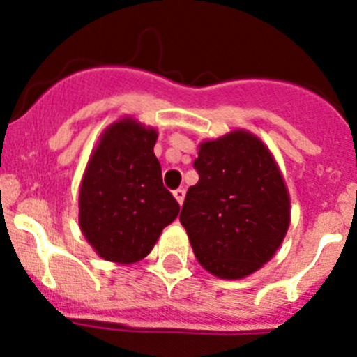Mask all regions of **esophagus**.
<instances>
[{"mask_svg": "<svg viewBox=\"0 0 357 357\" xmlns=\"http://www.w3.org/2000/svg\"><path fill=\"white\" fill-rule=\"evenodd\" d=\"M173 197H175L176 202H178V204L182 206V202H184V198H185V189L184 188L175 189V191H173Z\"/></svg>", "mask_w": 357, "mask_h": 357, "instance_id": "esophagus-1", "label": "esophagus"}]
</instances>
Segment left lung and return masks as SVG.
Here are the masks:
<instances>
[{
  "mask_svg": "<svg viewBox=\"0 0 357 357\" xmlns=\"http://www.w3.org/2000/svg\"><path fill=\"white\" fill-rule=\"evenodd\" d=\"M198 182L188 189L181 223L198 263L222 279H241L272 259L289 227V197L272 153L234 130L200 144Z\"/></svg>",
  "mask_w": 357,
  "mask_h": 357,
  "instance_id": "8db88e82",
  "label": "left lung"
}]
</instances>
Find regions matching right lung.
<instances>
[{"instance_id":"right-lung-1","label":"right lung","mask_w":357,"mask_h":357,"mask_svg":"<svg viewBox=\"0 0 357 357\" xmlns=\"http://www.w3.org/2000/svg\"><path fill=\"white\" fill-rule=\"evenodd\" d=\"M157 132L127 118L94 148L80 185V229L98 255L130 264L151 252L181 206L162 184Z\"/></svg>"}]
</instances>
